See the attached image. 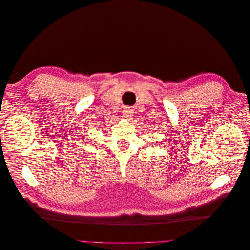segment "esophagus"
Masks as SVG:
<instances>
[{"mask_svg": "<svg viewBox=\"0 0 250 250\" xmlns=\"http://www.w3.org/2000/svg\"><path fill=\"white\" fill-rule=\"evenodd\" d=\"M122 112H123L122 115H123L124 118L129 119V118L132 117V115H133V109H132L131 107H125Z\"/></svg>", "mask_w": 250, "mask_h": 250, "instance_id": "34e87169", "label": "esophagus"}]
</instances>
